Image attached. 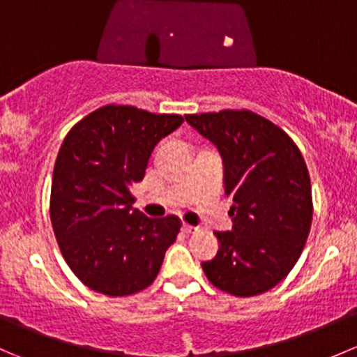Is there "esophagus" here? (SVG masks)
<instances>
[{
  "mask_svg": "<svg viewBox=\"0 0 357 357\" xmlns=\"http://www.w3.org/2000/svg\"><path fill=\"white\" fill-rule=\"evenodd\" d=\"M183 231H185L186 235H192V233L199 231V228H197V226H192V225H183Z\"/></svg>",
  "mask_w": 357,
  "mask_h": 357,
  "instance_id": "esophagus-1",
  "label": "esophagus"
}]
</instances>
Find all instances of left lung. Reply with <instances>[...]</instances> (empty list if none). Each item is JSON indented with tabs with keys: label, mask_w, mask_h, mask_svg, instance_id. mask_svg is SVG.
Wrapping results in <instances>:
<instances>
[{
	"label": "left lung",
	"mask_w": 357,
	"mask_h": 357,
	"mask_svg": "<svg viewBox=\"0 0 357 357\" xmlns=\"http://www.w3.org/2000/svg\"><path fill=\"white\" fill-rule=\"evenodd\" d=\"M222 158L233 205L229 231H214L219 250L202 262L208 282L238 297L278 285L302 254L312 221L311 179L290 136L250 110L185 115Z\"/></svg>",
	"instance_id": "left-lung-1"
}]
</instances>
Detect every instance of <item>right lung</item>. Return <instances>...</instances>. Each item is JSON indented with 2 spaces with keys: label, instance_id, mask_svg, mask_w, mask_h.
Wrapping results in <instances>:
<instances>
[{
  "label": "right lung",
  "instance_id": "obj_1",
  "mask_svg": "<svg viewBox=\"0 0 357 357\" xmlns=\"http://www.w3.org/2000/svg\"><path fill=\"white\" fill-rule=\"evenodd\" d=\"M174 114L107 105L68 131L53 169L50 218L74 275L100 294L122 297L152 285L176 242V215L150 219L132 208L131 186L153 149L183 124Z\"/></svg>",
  "mask_w": 357,
  "mask_h": 357
}]
</instances>
